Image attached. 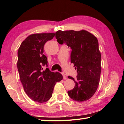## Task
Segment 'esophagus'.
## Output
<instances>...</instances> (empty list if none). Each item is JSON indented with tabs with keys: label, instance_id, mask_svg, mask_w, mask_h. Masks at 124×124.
<instances>
[{
	"label": "esophagus",
	"instance_id": "esophagus-1",
	"mask_svg": "<svg viewBox=\"0 0 124 124\" xmlns=\"http://www.w3.org/2000/svg\"><path fill=\"white\" fill-rule=\"evenodd\" d=\"M62 75H63V79H67V77H66V75L64 74V73H62Z\"/></svg>",
	"mask_w": 124,
	"mask_h": 124
}]
</instances>
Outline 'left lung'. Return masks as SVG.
<instances>
[{
  "instance_id": "obj_1",
  "label": "left lung",
  "mask_w": 124,
  "mask_h": 124,
  "mask_svg": "<svg viewBox=\"0 0 124 124\" xmlns=\"http://www.w3.org/2000/svg\"><path fill=\"white\" fill-rule=\"evenodd\" d=\"M55 37L60 44L64 43L71 48L70 62L77 72L75 79L68 77L74 81L75 86L68 91V95L77 102L89 100L97 89L101 72L97 38L85 30L58 31Z\"/></svg>"
}]
</instances>
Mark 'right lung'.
Returning <instances> with one entry per match:
<instances>
[{"label":"right lung","mask_w":124,"mask_h":124,"mask_svg":"<svg viewBox=\"0 0 124 124\" xmlns=\"http://www.w3.org/2000/svg\"><path fill=\"white\" fill-rule=\"evenodd\" d=\"M54 33H37L25 39L18 49L17 69L20 80L28 97L34 101L44 103L52 97L56 83L62 80V75L52 72L48 68L47 58L44 52V46L51 40Z\"/></svg>","instance_id":"add662e5"}]
</instances>
